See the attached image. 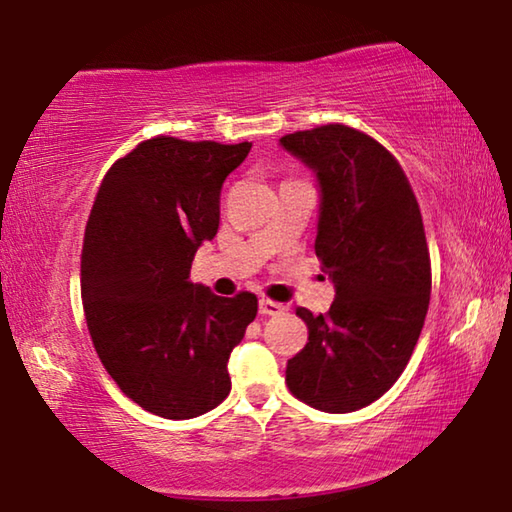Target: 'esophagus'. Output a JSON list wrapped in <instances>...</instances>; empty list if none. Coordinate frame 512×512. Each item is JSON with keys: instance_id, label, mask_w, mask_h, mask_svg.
I'll use <instances>...</instances> for the list:
<instances>
[{"instance_id": "esophagus-1", "label": "esophagus", "mask_w": 512, "mask_h": 512, "mask_svg": "<svg viewBox=\"0 0 512 512\" xmlns=\"http://www.w3.org/2000/svg\"><path fill=\"white\" fill-rule=\"evenodd\" d=\"M282 311H284V305H280V302L268 300V298L259 300V314H264V316H277V314H282Z\"/></svg>"}]
</instances>
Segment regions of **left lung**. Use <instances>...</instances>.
<instances>
[{
  "instance_id": "1",
  "label": "left lung",
  "mask_w": 512,
  "mask_h": 512,
  "mask_svg": "<svg viewBox=\"0 0 512 512\" xmlns=\"http://www.w3.org/2000/svg\"><path fill=\"white\" fill-rule=\"evenodd\" d=\"M280 146L318 185L316 255L336 298L298 307L309 343L287 363L289 391L314 409L350 413L379 400L409 363L429 309L422 214L397 160L372 137L329 124Z\"/></svg>"
}]
</instances>
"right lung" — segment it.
I'll return each mask as SVG.
<instances>
[{
  "instance_id": "right-lung-1",
  "label": "right lung",
  "mask_w": 512,
  "mask_h": 512,
  "mask_svg": "<svg viewBox=\"0 0 512 512\" xmlns=\"http://www.w3.org/2000/svg\"><path fill=\"white\" fill-rule=\"evenodd\" d=\"M250 146L153 137L112 164L94 198L85 320L108 375L160 418H196L228 397L230 352L257 316L253 293L223 298L189 280L219 230L223 180Z\"/></svg>"
}]
</instances>
